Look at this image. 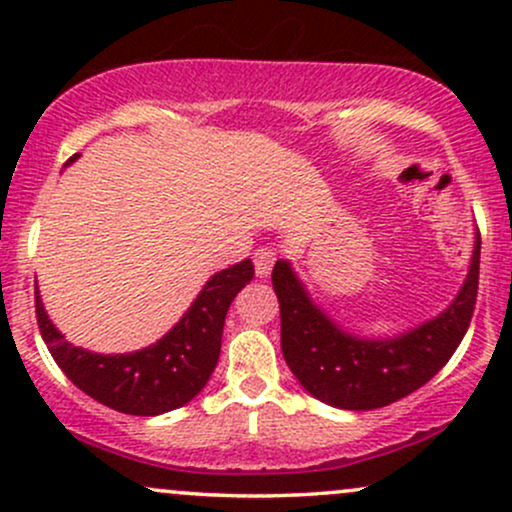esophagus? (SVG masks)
<instances>
[{
  "mask_svg": "<svg viewBox=\"0 0 512 512\" xmlns=\"http://www.w3.org/2000/svg\"><path fill=\"white\" fill-rule=\"evenodd\" d=\"M274 250H269V248H260V250H255L252 252V262H255V274L260 276H267L269 272H272V267H274Z\"/></svg>",
  "mask_w": 512,
  "mask_h": 512,
  "instance_id": "34e87169",
  "label": "esophagus"
}]
</instances>
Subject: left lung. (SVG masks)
<instances>
[{
	"mask_svg": "<svg viewBox=\"0 0 512 512\" xmlns=\"http://www.w3.org/2000/svg\"><path fill=\"white\" fill-rule=\"evenodd\" d=\"M477 233L467 279L438 317L392 339H361L310 301L286 260L274 264L272 284L281 310V351L305 390L339 409H380L411 395L438 373L460 346L479 289Z\"/></svg>",
	"mask_w": 512,
	"mask_h": 512,
	"instance_id": "left-lung-1",
	"label": "left lung"
}]
</instances>
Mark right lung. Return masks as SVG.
Returning <instances> with one entry per match:
<instances>
[{
  "label": "right lung",
  "instance_id": "add662e5",
  "mask_svg": "<svg viewBox=\"0 0 512 512\" xmlns=\"http://www.w3.org/2000/svg\"><path fill=\"white\" fill-rule=\"evenodd\" d=\"M252 276L250 260L216 272L166 337L132 354L103 356L69 344L50 322L38 289L35 317L55 363L81 392L122 414L156 416L187 404L207 385L221 354L228 308Z\"/></svg>",
  "mask_w": 512,
  "mask_h": 512
}]
</instances>
